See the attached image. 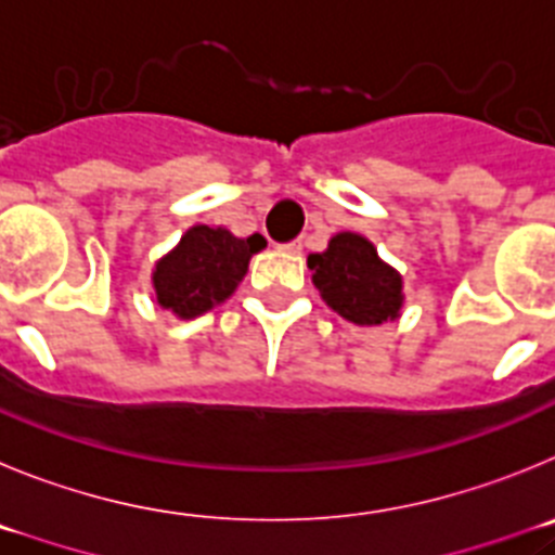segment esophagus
I'll return each instance as SVG.
<instances>
[{"label":"esophagus","mask_w":555,"mask_h":555,"mask_svg":"<svg viewBox=\"0 0 555 555\" xmlns=\"http://www.w3.org/2000/svg\"><path fill=\"white\" fill-rule=\"evenodd\" d=\"M284 251L287 254H301V248H304V243L301 241H293V243H287V246H282Z\"/></svg>","instance_id":"esophagus-1"}]
</instances>
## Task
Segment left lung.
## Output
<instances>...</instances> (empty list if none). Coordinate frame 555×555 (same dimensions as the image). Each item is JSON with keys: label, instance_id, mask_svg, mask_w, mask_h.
<instances>
[{"label": "left lung", "instance_id": "1", "mask_svg": "<svg viewBox=\"0 0 555 555\" xmlns=\"http://www.w3.org/2000/svg\"><path fill=\"white\" fill-rule=\"evenodd\" d=\"M312 284L323 301L357 326H382L401 318L403 279L357 232H337L326 251L309 254Z\"/></svg>", "mask_w": 555, "mask_h": 555}]
</instances>
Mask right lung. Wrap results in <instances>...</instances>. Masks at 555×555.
<instances>
[{
	"label": "right lung",
	"instance_id": "obj_1",
	"mask_svg": "<svg viewBox=\"0 0 555 555\" xmlns=\"http://www.w3.org/2000/svg\"><path fill=\"white\" fill-rule=\"evenodd\" d=\"M262 248V234L234 237L223 227L196 223L166 257L154 262V298L179 321H193L232 296L246 276L251 257Z\"/></svg>",
	"mask_w": 555,
	"mask_h": 555
}]
</instances>
